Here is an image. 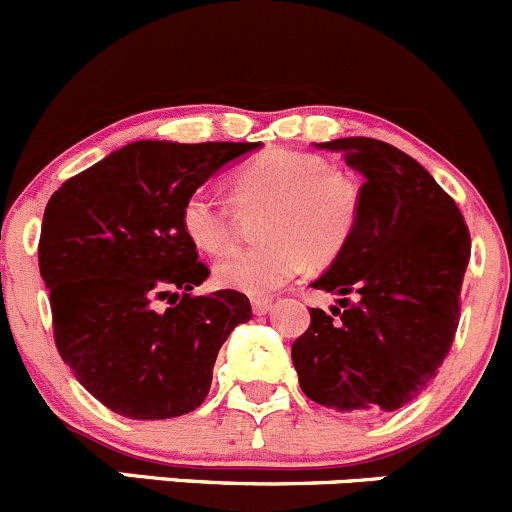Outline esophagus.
Instances as JSON below:
<instances>
[{"mask_svg":"<svg viewBox=\"0 0 512 512\" xmlns=\"http://www.w3.org/2000/svg\"><path fill=\"white\" fill-rule=\"evenodd\" d=\"M250 302H252V312L255 314H265L272 309V297H252Z\"/></svg>","mask_w":512,"mask_h":512,"instance_id":"esophagus-1","label":"esophagus"}]
</instances>
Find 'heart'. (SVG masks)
Instances as JSON below:
<instances>
[{
    "mask_svg": "<svg viewBox=\"0 0 512 512\" xmlns=\"http://www.w3.org/2000/svg\"><path fill=\"white\" fill-rule=\"evenodd\" d=\"M232 200L240 208L265 205L257 223L262 240L227 250L215 262V282L257 297L287 285L307 260H337L359 220L354 185L314 153L292 148H272L240 165ZM180 225L198 250L220 252L235 232V205L213 185H200L185 198Z\"/></svg>",
    "mask_w": 512,
    "mask_h": 512,
    "instance_id": "1",
    "label": "heart"
}]
</instances>
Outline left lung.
Wrapping results in <instances>:
<instances>
[{
    "label": "left lung",
    "mask_w": 512,
    "mask_h": 512,
    "mask_svg": "<svg viewBox=\"0 0 512 512\" xmlns=\"http://www.w3.org/2000/svg\"><path fill=\"white\" fill-rule=\"evenodd\" d=\"M322 148L342 153L364 185L352 240L312 282L342 294V309H309L312 322L292 344L294 369L304 394L327 409L391 414L451 352L471 232L456 200L399 148L361 136Z\"/></svg>",
    "instance_id": "1"
}]
</instances>
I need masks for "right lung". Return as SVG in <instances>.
Returning <instances> with one entry per match:
<instances>
[{"label": "right lung", "mask_w": 512, "mask_h": 512, "mask_svg": "<svg viewBox=\"0 0 512 512\" xmlns=\"http://www.w3.org/2000/svg\"><path fill=\"white\" fill-rule=\"evenodd\" d=\"M257 146L128 143L46 203L39 272L56 349L106 409L153 421L190 414L208 396L220 347L252 307L235 289L195 297L210 270L180 210L227 160Z\"/></svg>", "instance_id": "obj_1"}]
</instances>
